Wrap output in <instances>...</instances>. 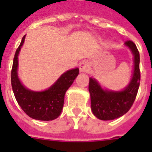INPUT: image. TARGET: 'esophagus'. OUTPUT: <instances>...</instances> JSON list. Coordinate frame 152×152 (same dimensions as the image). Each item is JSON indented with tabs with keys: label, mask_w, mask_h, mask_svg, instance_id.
<instances>
[{
	"label": "esophagus",
	"mask_w": 152,
	"mask_h": 152,
	"mask_svg": "<svg viewBox=\"0 0 152 152\" xmlns=\"http://www.w3.org/2000/svg\"><path fill=\"white\" fill-rule=\"evenodd\" d=\"M79 66H80V71L81 72H86L89 69L90 64H89V62L87 61H81L80 63Z\"/></svg>",
	"instance_id": "obj_1"
}]
</instances>
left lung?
<instances>
[{
	"instance_id": "left-lung-1",
	"label": "left lung",
	"mask_w": 152,
	"mask_h": 152,
	"mask_svg": "<svg viewBox=\"0 0 152 152\" xmlns=\"http://www.w3.org/2000/svg\"><path fill=\"white\" fill-rule=\"evenodd\" d=\"M134 56V70L129 85L121 91L105 90L95 79L90 78L89 92L91 106L94 115L100 120L109 121L118 118L126 113L132 107L137 97L140 81V53L133 42H125Z\"/></svg>"
}]
</instances>
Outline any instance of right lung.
Listing matches in <instances>:
<instances>
[{
  "label": "right lung",
  "mask_w": 152,
  "mask_h": 152,
  "mask_svg": "<svg viewBox=\"0 0 152 152\" xmlns=\"http://www.w3.org/2000/svg\"><path fill=\"white\" fill-rule=\"evenodd\" d=\"M23 37L15 51L11 72V82L15 99L25 113L33 119L52 121L58 118L64 106V95L79 74V69L69 70L63 73L50 88L43 91L28 90L18 78V55L24 42Z\"/></svg>",
  "instance_id": "add662e5"
}]
</instances>
